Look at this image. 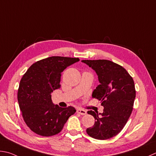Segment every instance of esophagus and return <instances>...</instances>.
<instances>
[{
    "mask_svg": "<svg viewBox=\"0 0 156 156\" xmlns=\"http://www.w3.org/2000/svg\"><path fill=\"white\" fill-rule=\"evenodd\" d=\"M77 113L80 115H86L87 113L86 111L81 109V108H78V109H77Z\"/></svg>",
    "mask_w": 156,
    "mask_h": 156,
    "instance_id": "1",
    "label": "esophagus"
}]
</instances>
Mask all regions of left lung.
<instances>
[{"instance_id": "obj_1", "label": "left lung", "mask_w": 156, "mask_h": 156, "mask_svg": "<svg viewBox=\"0 0 156 156\" xmlns=\"http://www.w3.org/2000/svg\"><path fill=\"white\" fill-rule=\"evenodd\" d=\"M98 75L100 84L92 92L104 107L103 113L88 111L94 117L92 127L87 128L89 136L98 140L111 139L120 133L133 111L136 97L133 79L124 68L107 60H81Z\"/></svg>"}]
</instances>
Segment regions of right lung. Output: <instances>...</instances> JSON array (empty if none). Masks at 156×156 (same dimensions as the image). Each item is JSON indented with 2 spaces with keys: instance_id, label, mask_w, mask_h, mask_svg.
Returning <instances> with one entry per match:
<instances>
[{
  "instance_id": "right-lung-1",
  "label": "right lung",
  "mask_w": 156,
  "mask_h": 156,
  "mask_svg": "<svg viewBox=\"0 0 156 156\" xmlns=\"http://www.w3.org/2000/svg\"><path fill=\"white\" fill-rule=\"evenodd\" d=\"M79 58L51 56L34 63L20 83L17 101L23 120L30 130L50 136L62 130L74 107L62 108L51 101L53 91L60 87L61 73Z\"/></svg>"
}]
</instances>
